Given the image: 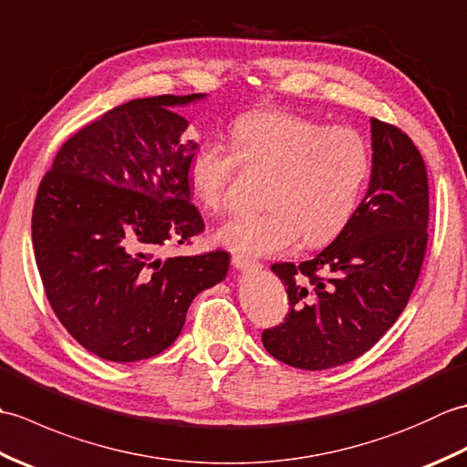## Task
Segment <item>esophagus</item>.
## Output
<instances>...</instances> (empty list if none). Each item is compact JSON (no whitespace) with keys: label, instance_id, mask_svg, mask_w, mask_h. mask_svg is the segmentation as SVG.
Returning a JSON list of instances; mask_svg holds the SVG:
<instances>
[{"label":"esophagus","instance_id":"esophagus-1","mask_svg":"<svg viewBox=\"0 0 467 467\" xmlns=\"http://www.w3.org/2000/svg\"><path fill=\"white\" fill-rule=\"evenodd\" d=\"M233 265L241 271H249V269H254V266H259V263L253 261L251 256H244V254H233Z\"/></svg>","mask_w":467,"mask_h":467}]
</instances>
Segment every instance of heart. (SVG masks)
Segmentation results:
<instances>
[{
	"instance_id": "obj_1",
	"label": "heart",
	"mask_w": 467,
	"mask_h": 467,
	"mask_svg": "<svg viewBox=\"0 0 467 467\" xmlns=\"http://www.w3.org/2000/svg\"><path fill=\"white\" fill-rule=\"evenodd\" d=\"M231 144L204 142L188 161V182L206 211L221 213L239 162L266 172L259 214H243L216 233L226 249L279 254L303 243L319 246L349 224L371 174L369 144L353 128L323 126L286 110L236 118Z\"/></svg>"
}]
</instances>
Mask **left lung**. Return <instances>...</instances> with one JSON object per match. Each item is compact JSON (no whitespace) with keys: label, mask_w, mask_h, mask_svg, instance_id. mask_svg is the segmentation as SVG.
Listing matches in <instances>:
<instances>
[{"label":"left lung","mask_w":467,"mask_h":467,"mask_svg":"<svg viewBox=\"0 0 467 467\" xmlns=\"http://www.w3.org/2000/svg\"><path fill=\"white\" fill-rule=\"evenodd\" d=\"M367 194L337 239L311 261L271 271L289 296L285 323L263 331L275 359L321 371L381 339L408 305L428 246V171L411 138L371 118Z\"/></svg>","instance_id":"obj_1"}]
</instances>
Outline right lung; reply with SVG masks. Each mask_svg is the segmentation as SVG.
<instances>
[{
  "label": "right lung",
  "mask_w": 467,
  "mask_h": 467,
  "mask_svg": "<svg viewBox=\"0 0 467 467\" xmlns=\"http://www.w3.org/2000/svg\"><path fill=\"white\" fill-rule=\"evenodd\" d=\"M202 98L112 108L67 138L39 182L32 241L46 296L66 331L106 361L168 349L194 296L226 276L224 251L158 256L204 231L188 184L198 144L176 112Z\"/></svg>",
  "instance_id": "1"
}]
</instances>
